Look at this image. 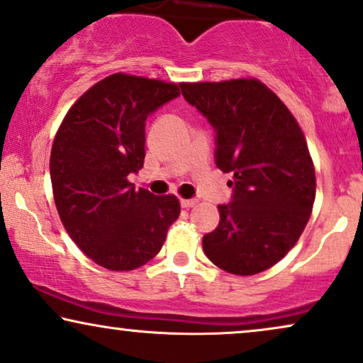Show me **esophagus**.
<instances>
[{
    "mask_svg": "<svg viewBox=\"0 0 363 363\" xmlns=\"http://www.w3.org/2000/svg\"><path fill=\"white\" fill-rule=\"evenodd\" d=\"M196 203H199V200H196V199L180 200V205H182V208H191V206H195Z\"/></svg>",
    "mask_w": 363,
    "mask_h": 363,
    "instance_id": "esophagus-1",
    "label": "esophagus"
}]
</instances>
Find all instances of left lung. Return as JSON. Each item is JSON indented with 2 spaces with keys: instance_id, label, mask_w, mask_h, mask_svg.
Wrapping results in <instances>:
<instances>
[{
  "instance_id": "left-lung-1",
  "label": "left lung",
  "mask_w": 363,
  "mask_h": 363,
  "mask_svg": "<svg viewBox=\"0 0 363 363\" xmlns=\"http://www.w3.org/2000/svg\"><path fill=\"white\" fill-rule=\"evenodd\" d=\"M215 130V163L232 173L230 203L203 237L205 255L233 275H255L289 253L307 225L315 170L307 141L280 98L257 79L182 83Z\"/></svg>"
}]
</instances>
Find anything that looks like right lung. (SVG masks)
Returning a JSON list of instances; mask_svg holds the SVG:
<instances>
[{
	"label": "right lung",
	"mask_w": 363,
	"mask_h": 363,
	"mask_svg": "<svg viewBox=\"0 0 363 363\" xmlns=\"http://www.w3.org/2000/svg\"><path fill=\"white\" fill-rule=\"evenodd\" d=\"M177 96L175 83L111 74L69 108L55 136L56 210L73 242L108 270H135L152 260L180 215L177 196L135 190L126 180L143 167L145 121Z\"/></svg>",
	"instance_id": "right-lung-1"
}]
</instances>
